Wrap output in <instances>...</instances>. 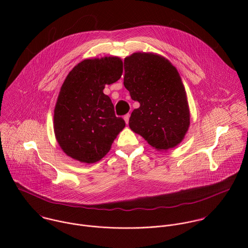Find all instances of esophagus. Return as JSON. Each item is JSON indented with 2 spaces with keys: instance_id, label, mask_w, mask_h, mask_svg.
I'll return each mask as SVG.
<instances>
[{
  "instance_id": "34e87169",
  "label": "esophagus",
  "mask_w": 248,
  "mask_h": 248,
  "mask_svg": "<svg viewBox=\"0 0 248 248\" xmlns=\"http://www.w3.org/2000/svg\"><path fill=\"white\" fill-rule=\"evenodd\" d=\"M129 117H130V115H129V114H126V115L124 117V122H125V124H128V122H129Z\"/></svg>"
}]
</instances>
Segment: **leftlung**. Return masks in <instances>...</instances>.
Returning a JSON list of instances; mask_svg holds the SVG:
<instances>
[{
	"label": "left lung",
	"mask_w": 248,
	"mask_h": 248,
	"mask_svg": "<svg viewBox=\"0 0 248 248\" xmlns=\"http://www.w3.org/2000/svg\"><path fill=\"white\" fill-rule=\"evenodd\" d=\"M124 87L139 102L129 118V127L157 150L182 142L190 115L186 93L176 68L164 57L134 53L124 59Z\"/></svg>",
	"instance_id": "1"
}]
</instances>
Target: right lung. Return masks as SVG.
I'll return each instance as SVG.
<instances>
[{"label": "right lung", "mask_w": 248, "mask_h": 248, "mask_svg": "<svg viewBox=\"0 0 248 248\" xmlns=\"http://www.w3.org/2000/svg\"><path fill=\"white\" fill-rule=\"evenodd\" d=\"M123 62L118 57L84 60L64 79L54 112L58 143L69 157L92 164L107 154L125 126L103 90L118 81Z\"/></svg>", "instance_id": "obj_1"}]
</instances>
